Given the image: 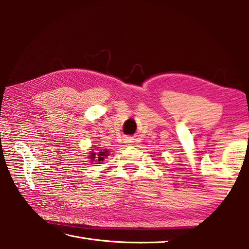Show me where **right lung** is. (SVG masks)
<instances>
[{
  "label": "right lung",
  "mask_w": 249,
  "mask_h": 249,
  "mask_svg": "<svg viewBox=\"0 0 249 249\" xmlns=\"http://www.w3.org/2000/svg\"><path fill=\"white\" fill-rule=\"evenodd\" d=\"M108 156V150H104V152H101L95 154L94 152H91L89 155V159L90 161H95L97 164H100L101 162H103L105 160V158Z\"/></svg>",
  "instance_id": "obj_1"
}]
</instances>
